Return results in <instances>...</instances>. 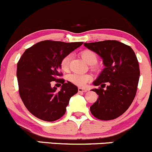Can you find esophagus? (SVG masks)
I'll return each mask as SVG.
<instances>
[{
	"label": "esophagus",
	"mask_w": 152,
	"mask_h": 152,
	"mask_svg": "<svg viewBox=\"0 0 152 152\" xmlns=\"http://www.w3.org/2000/svg\"><path fill=\"white\" fill-rule=\"evenodd\" d=\"M78 91H79V92H86L87 89H86V88L79 87V88H78Z\"/></svg>",
	"instance_id": "1"
}]
</instances>
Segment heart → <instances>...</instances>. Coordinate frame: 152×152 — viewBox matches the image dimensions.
Instances as JSON below:
<instances>
[{
  "mask_svg": "<svg viewBox=\"0 0 152 152\" xmlns=\"http://www.w3.org/2000/svg\"><path fill=\"white\" fill-rule=\"evenodd\" d=\"M80 55L81 58L86 61L88 64L92 65L95 64L97 61V55L93 51L89 49H85L80 52ZM70 60H71V55H65L60 61V68L64 72H66L69 69V64ZM90 76L88 75H82V74H72L68 76L67 79L72 83L78 86H84L88 80H90Z\"/></svg>",
  "mask_w": 152,
  "mask_h": 152,
  "instance_id": "b5f03b06",
  "label": "heart"
}]
</instances>
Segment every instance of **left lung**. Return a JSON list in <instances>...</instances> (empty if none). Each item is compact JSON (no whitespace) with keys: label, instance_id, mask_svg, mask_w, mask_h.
Segmentation results:
<instances>
[{"label":"left lung","instance_id":"obj_1","mask_svg":"<svg viewBox=\"0 0 152 152\" xmlns=\"http://www.w3.org/2000/svg\"><path fill=\"white\" fill-rule=\"evenodd\" d=\"M84 46L98 54L106 66L94 82L99 86L92 90L98 98L90 107L91 113L102 121L115 119L129 109L136 95L140 77L137 58L130 46L118 40L85 43Z\"/></svg>","mask_w":152,"mask_h":152}]
</instances>
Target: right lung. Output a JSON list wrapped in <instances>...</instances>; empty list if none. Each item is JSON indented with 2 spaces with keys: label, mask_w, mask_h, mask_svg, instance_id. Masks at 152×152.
<instances>
[{
  "label": "right lung",
  "mask_w": 152,
  "mask_h": 152,
  "mask_svg": "<svg viewBox=\"0 0 152 152\" xmlns=\"http://www.w3.org/2000/svg\"><path fill=\"white\" fill-rule=\"evenodd\" d=\"M46 40L23 52L17 65L20 97L28 112L42 121H55L64 116L70 98L77 92L73 83L60 78V61L83 44ZM52 81L62 84L61 89L50 86Z\"/></svg>",
  "instance_id": "add662e5"
}]
</instances>
